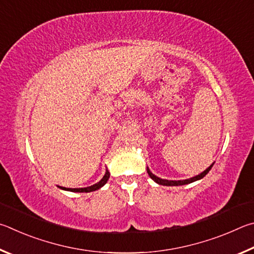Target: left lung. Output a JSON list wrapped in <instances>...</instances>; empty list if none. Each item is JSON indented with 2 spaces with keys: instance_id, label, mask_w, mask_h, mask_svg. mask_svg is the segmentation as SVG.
<instances>
[{
  "instance_id": "8db88e82",
  "label": "left lung",
  "mask_w": 254,
  "mask_h": 254,
  "mask_svg": "<svg viewBox=\"0 0 254 254\" xmlns=\"http://www.w3.org/2000/svg\"><path fill=\"white\" fill-rule=\"evenodd\" d=\"M215 163V162H214ZM214 163H212L210 166H208L205 171L202 172L201 174H198L196 176L194 177H190V179H188V180H182V181H171V180H164V179H161V177H158L156 175H154L152 172L149 171V168L147 167V173L150 179H152L154 182H156L157 184L159 185H164V186H180V185H185V184H190V183H193V182H196L198 180H202L204 176H205L208 172L211 171V168L213 167V165H214Z\"/></svg>"
}]
</instances>
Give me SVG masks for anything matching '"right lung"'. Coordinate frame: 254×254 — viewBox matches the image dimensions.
Wrapping results in <instances>:
<instances>
[{
  "mask_svg": "<svg viewBox=\"0 0 254 254\" xmlns=\"http://www.w3.org/2000/svg\"><path fill=\"white\" fill-rule=\"evenodd\" d=\"M109 176H110L109 171L106 170V173H105L104 177H102V179H101L99 182H98V183L93 184V185H91V186H88V188H81V189H66V188H64V186H59V189L64 190H70V192H77V193H89V192H93V190H97L101 189L102 186H104V185L107 183V181L109 180Z\"/></svg>",
  "mask_w": 254,
  "mask_h": 254,
  "instance_id": "right-lung-1",
  "label": "right lung"
}]
</instances>
